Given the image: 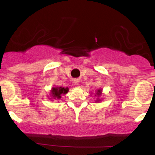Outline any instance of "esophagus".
Listing matches in <instances>:
<instances>
[{"label":"esophagus","instance_id":"esophagus-1","mask_svg":"<svg viewBox=\"0 0 155 155\" xmlns=\"http://www.w3.org/2000/svg\"><path fill=\"white\" fill-rule=\"evenodd\" d=\"M73 83H75L76 85H78L79 83V80L78 79H73Z\"/></svg>","mask_w":155,"mask_h":155}]
</instances>
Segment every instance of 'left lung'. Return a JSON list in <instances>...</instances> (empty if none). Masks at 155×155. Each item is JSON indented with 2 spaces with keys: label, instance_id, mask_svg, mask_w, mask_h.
Here are the masks:
<instances>
[{
  "label": "left lung",
  "instance_id": "obj_1",
  "mask_svg": "<svg viewBox=\"0 0 155 155\" xmlns=\"http://www.w3.org/2000/svg\"><path fill=\"white\" fill-rule=\"evenodd\" d=\"M101 90H98L97 92V94L101 95Z\"/></svg>",
  "mask_w": 155,
  "mask_h": 155
}]
</instances>
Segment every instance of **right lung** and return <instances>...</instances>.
I'll return each mask as SVG.
<instances>
[{"instance_id":"1","label":"right lung","mask_w":155,"mask_h":155,"mask_svg":"<svg viewBox=\"0 0 155 155\" xmlns=\"http://www.w3.org/2000/svg\"><path fill=\"white\" fill-rule=\"evenodd\" d=\"M68 92V87H53L51 90V94H52V97H54V99L57 98V99H60L61 97V94H67Z\"/></svg>"}]
</instances>
